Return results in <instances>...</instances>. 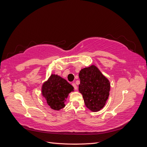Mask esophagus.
Returning <instances> with one entry per match:
<instances>
[{"label":"esophagus","instance_id":"34e87169","mask_svg":"<svg viewBox=\"0 0 147 147\" xmlns=\"http://www.w3.org/2000/svg\"><path fill=\"white\" fill-rule=\"evenodd\" d=\"M72 84V86H73L74 88V90H77V86L76 85V84H75V83H73Z\"/></svg>","mask_w":147,"mask_h":147}]
</instances>
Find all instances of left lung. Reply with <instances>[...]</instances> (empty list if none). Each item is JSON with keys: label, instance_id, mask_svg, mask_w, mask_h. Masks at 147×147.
<instances>
[{"label": "left lung", "instance_id": "left-lung-1", "mask_svg": "<svg viewBox=\"0 0 147 147\" xmlns=\"http://www.w3.org/2000/svg\"><path fill=\"white\" fill-rule=\"evenodd\" d=\"M80 84L78 90L84 104L92 112H98L104 107L109 96L110 83L94 65L80 71Z\"/></svg>", "mask_w": 147, "mask_h": 147}]
</instances>
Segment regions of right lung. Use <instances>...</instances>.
<instances>
[{
  "instance_id": "add662e5",
  "label": "right lung",
  "mask_w": 147,
  "mask_h": 147,
  "mask_svg": "<svg viewBox=\"0 0 147 147\" xmlns=\"http://www.w3.org/2000/svg\"><path fill=\"white\" fill-rule=\"evenodd\" d=\"M74 91V87L65 79L57 75L51 74L42 87V94L51 109L59 110L65 107L69 94Z\"/></svg>"
}]
</instances>
